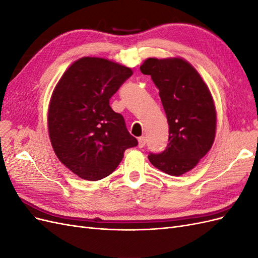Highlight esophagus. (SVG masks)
<instances>
[{"instance_id": "obj_1", "label": "esophagus", "mask_w": 258, "mask_h": 258, "mask_svg": "<svg viewBox=\"0 0 258 258\" xmlns=\"http://www.w3.org/2000/svg\"><path fill=\"white\" fill-rule=\"evenodd\" d=\"M138 142H139V147L143 148L145 146V143H146V138L145 137H140L139 140H138Z\"/></svg>"}]
</instances>
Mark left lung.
<instances>
[{
  "instance_id": "1",
  "label": "left lung",
  "mask_w": 258,
  "mask_h": 258,
  "mask_svg": "<svg viewBox=\"0 0 258 258\" xmlns=\"http://www.w3.org/2000/svg\"><path fill=\"white\" fill-rule=\"evenodd\" d=\"M151 75L165 108L169 144L151 163L169 175L179 176L198 165L213 145L216 110L208 85L188 61L181 57L147 58L140 67Z\"/></svg>"
}]
</instances>
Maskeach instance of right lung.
I'll return each instance as SVG.
<instances>
[{
  "instance_id": "add662e5",
  "label": "right lung",
  "mask_w": 258,
  "mask_h": 258,
  "mask_svg": "<svg viewBox=\"0 0 258 258\" xmlns=\"http://www.w3.org/2000/svg\"><path fill=\"white\" fill-rule=\"evenodd\" d=\"M134 74L115 61L83 57L74 61L54 87L47 124L58 159L87 181L110 175L127 148L138 145L123 117L110 106V99Z\"/></svg>"
}]
</instances>
